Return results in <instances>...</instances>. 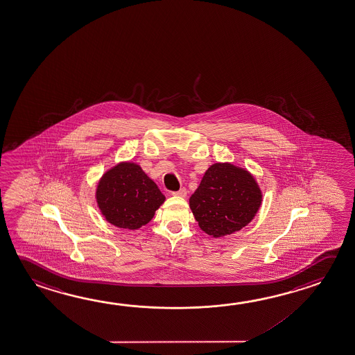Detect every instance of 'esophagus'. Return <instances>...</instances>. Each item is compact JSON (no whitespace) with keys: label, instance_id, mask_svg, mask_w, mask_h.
Returning a JSON list of instances; mask_svg holds the SVG:
<instances>
[{"label":"esophagus","instance_id":"esophagus-1","mask_svg":"<svg viewBox=\"0 0 355 355\" xmlns=\"http://www.w3.org/2000/svg\"><path fill=\"white\" fill-rule=\"evenodd\" d=\"M172 196H175V197H186L187 189L186 188H180V191H177V192H172Z\"/></svg>","mask_w":355,"mask_h":355}]
</instances>
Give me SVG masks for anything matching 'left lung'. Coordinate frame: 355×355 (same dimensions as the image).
<instances>
[{
  "label": "left lung",
  "instance_id": "left-lung-1",
  "mask_svg": "<svg viewBox=\"0 0 355 355\" xmlns=\"http://www.w3.org/2000/svg\"><path fill=\"white\" fill-rule=\"evenodd\" d=\"M255 178L232 163H215L207 169L189 207L204 233L214 238L246 227L261 205Z\"/></svg>",
  "mask_w": 355,
  "mask_h": 355
}]
</instances>
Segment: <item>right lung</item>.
Masks as SVG:
<instances>
[{
	"mask_svg": "<svg viewBox=\"0 0 355 355\" xmlns=\"http://www.w3.org/2000/svg\"><path fill=\"white\" fill-rule=\"evenodd\" d=\"M164 199L157 184L136 163H119L109 169L96 189V202L105 219L130 230L151 221Z\"/></svg>",
	"mask_w": 355,
	"mask_h": 355,
	"instance_id": "obj_1",
	"label": "right lung"
}]
</instances>
